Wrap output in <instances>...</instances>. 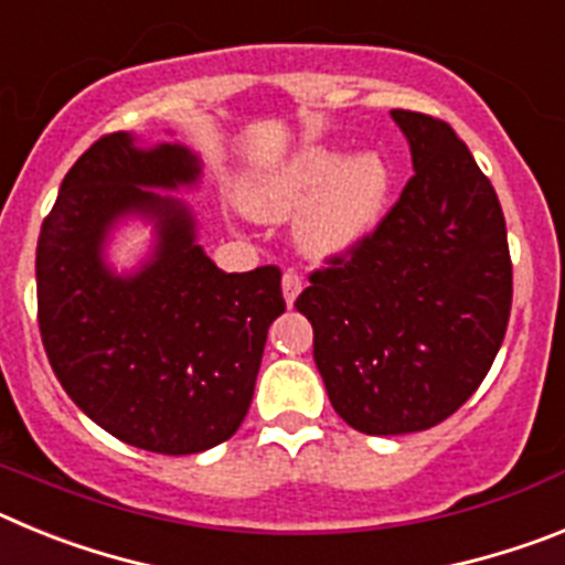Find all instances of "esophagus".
<instances>
[{
    "instance_id": "obj_1",
    "label": "esophagus",
    "mask_w": 565,
    "mask_h": 565,
    "mask_svg": "<svg viewBox=\"0 0 565 565\" xmlns=\"http://www.w3.org/2000/svg\"><path fill=\"white\" fill-rule=\"evenodd\" d=\"M302 277H299L297 271H286L282 274V297H286L288 306H294V299L299 297V291H302Z\"/></svg>"
}]
</instances>
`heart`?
<instances>
[{
	"instance_id": "obj_1",
	"label": "heart",
	"mask_w": 565,
	"mask_h": 565,
	"mask_svg": "<svg viewBox=\"0 0 565 565\" xmlns=\"http://www.w3.org/2000/svg\"><path fill=\"white\" fill-rule=\"evenodd\" d=\"M391 198V169L376 152L344 161L333 147L299 149L286 161L239 183V209L259 223L294 217V237L308 257L328 259L364 243L382 223Z\"/></svg>"
}]
</instances>
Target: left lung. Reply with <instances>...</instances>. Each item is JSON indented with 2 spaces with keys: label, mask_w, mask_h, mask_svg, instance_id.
I'll use <instances>...</instances> for the list:
<instances>
[{
  "label": "left lung",
  "mask_w": 565,
  "mask_h": 565,
  "mask_svg": "<svg viewBox=\"0 0 565 565\" xmlns=\"http://www.w3.org/2000/svg\"><path fill=\"white\" fill-rule=\"evenodd\" d=\"M413 178L353 252L297 297L333 411L367 436L430 430L489 373L512 308L498 194L447 121L393 109Z\"/></svg>",
  "instance_id": "8db88e82"
}]
</instances>
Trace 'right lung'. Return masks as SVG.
<instances>
[{
	"label": "right lung",
	"mask_w": 565,
	"mask_h": 565,
	"mask_svg": "<svg viewBox=\"0 0 565 565\" xmlns=\"http://www.w3.org/2000/svg\"><path fill=\"white\" fill-rule=\"evenodd\" d=\"M201 158L181 143L98 138L64 174L36 246L39 331L67 396L138 450L192 456L237 433L254 396L268 326L286 311L277 266L226 274L198 246L172 194ZM156 223V248L132 275L103 263L115 222Z\"/></svg>",
	"instance_id": "add662e5"
}]
</instances>
